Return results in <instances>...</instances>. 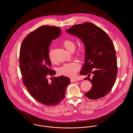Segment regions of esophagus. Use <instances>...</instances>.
I'll list each match as a JSON object with an SVG mask.
<instances>
[{"instance_id":"obj_1","label":"esophagus","mask_w":133,"mask_h":133,"mask_svg":"<svg viewBox=\"0 0 133 133\" xmlns=\"http://www.w3.org/2000/svg\"><path fill=\"white\" fill-rule=\"evenodd\" d=\"M78 81L77 79H75V78H71L70 79V82H77Z\"/></svg>"}]
</instances>
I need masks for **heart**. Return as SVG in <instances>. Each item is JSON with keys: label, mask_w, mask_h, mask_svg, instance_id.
<instances>
[{"label": "heart", "mask_w": 133, "mask_h": 133, "mask_svg": "<svg viewBox=\"0 0 133 133\" xmlns=\"http://www.w3.org/2000/svg\"><path fill=\"white\" fill-rule=\"evenodd\" d=\"M64 47L69 51L74 50L75 48V44L74 41L70 39H66L63 43ZM49 57L51 61H52L51 51L49 52ZM80 68V65L75 62L64 64L58 69V73L63 76L68 77H73L77 74Z\"/></svg>", "instance_id": "1"}]
</instances>
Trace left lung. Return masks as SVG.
Masks as SVG:
<instances>
[{
	"label": "left lung",
	"mask_w": 133,
	"mask_h": 133,
	"mask_svg": "<svg viewBox=\"0 0 133 133\" xmlns=\"http://www.w3.org/2000/svg\"><path fill=\"white\" fill-rule=\"evenodd\" d=\"M66 31L76 36L84 45L85 63L81 75L93 74L91 79L87 77L92 86L85 96L90 99L103 97L112 88L117 73L116 52L111 40L103 29L88 22L74 25Z\"/></svg>",
	"instance_id": "left-lung-1"
}]
</instances>
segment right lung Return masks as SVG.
<instances>
[{
  "instance_id": "add662e5",
  "label": "right lung",
  "mask_w": 133,
  "mask_h": 133,
  "mask_svg": "<svg viewBox=\"0 0 133 133\" xmlns=\"http://www.w3.org/2000/svg\"><path fill=\"white\" fill-rule=\"evenodd\" d=\"M61 32L57 27L41 26L26 36L21 47L19 66L24 84L35 99L48 106L58 105L64 99L70 83L64 76L52 78L50 82L47 78L48 74H56L50 69L49 47Z\"/></svg>"
}]
</instances>
